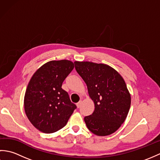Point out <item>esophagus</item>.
Returning a JSON list of instances; mask_svg holds the SVG:
<instances>
[{
    "mask_svg": "<svg viewBox=\"0 0 160 160\" xmlns=\"http://www.w3.org/2000/svg\"><path fill=\"white\" fill-rule=\"evenodd\" d=\"M81 104H82V101H79V102H78L76 104L77 107H78V108H80V106H81Z\"/></svg>",
    "mask_w": 160,
    "mask_h": 160,
    "instance_id": "esophagus-1",
    "label": "esophagus"
}]
</instances>
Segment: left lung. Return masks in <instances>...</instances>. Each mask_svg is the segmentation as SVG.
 Wrapping results in <instances>:
<instances>
[{"instance_id":"obj_1","label":"left lung","mask_w":160,"mask_h":160,"mask_svg":"<svg viewBox=\"0 0 160 160\" xmlns=\"http://www.w3.org/2000/svg\"><path fill=\"white\" fill-rule=\"evenodd\" d=\"M74 64L95 104L93 113L84 118L88 129L98 136L113 133L124 123L131 107V95L124 79L107 64L78 61Z\"/></svg>"}]
</instances>
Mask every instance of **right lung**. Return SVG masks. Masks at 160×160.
Masks as SVG:
<instances>
[{"label": "right lung", "mask_w": 160, "mask_h": 160, "mask_svg": "<svg viewBox=\"0 0 160 160\" xmlns=\"http://www.w3.org/2000/svg\"><path fill=\"white\" fill-rule=\"evenodd\" d=\"M73 68L70 60H52L40 67L30 80L24 107L29 120L40 131L52 133L60 130L77 108L62 89Z\"/></svg>", "instance_id": "right-lung-1"}]
</instances>
